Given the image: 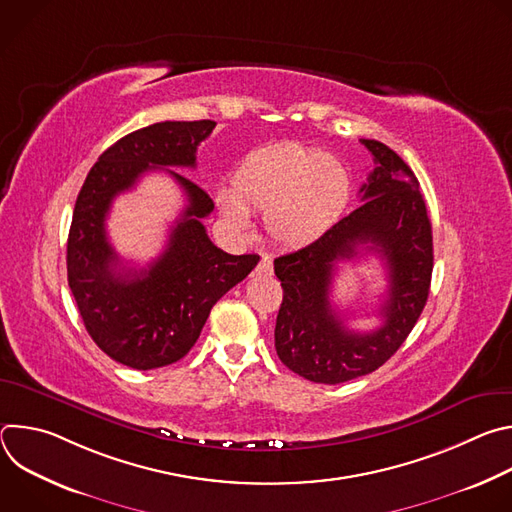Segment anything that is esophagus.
I'll return each mask as SVG.
<instances>
[{
    "label": "esophagus",
    "instance_id": "1",
    "mask_svg": "<svg viewBox=\"0 0 512 512\" xmlns=\"http://www.w3.org/2000/svg\"><path fill=\"white\" fill-rule=\"evenodd\" d=\"M273 271V261H271V257H263L261 261H259V265L255 267V273L257 275H269Z\"/></svg>",
    "mask_w": 512,
    "mask_h": 512
}]
</instances>
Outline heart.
Returning <instances> with one entry per match:
<instances>
[{"label": "heart", "mask_w": 512, "mask_h": 512, "mask_svg": "<svg viewBox=\"0 0 512 512\" xmlns=\"http://www.w3.org/2000/svg\"><path fill=\"white\" fill-rule=\"evenodd\" d=\"M350 190V176L338 160L302 143H273L239 162L221 210L239 231L251 227L249 212H261L277 243L302 247L336 225Z\"/></svg>", "instance_id": "b5f03b06"}]
</instances>
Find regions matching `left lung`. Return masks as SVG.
<instances>
[{"label":"left lung","mask_w":512,"mask_h":512,"mask_svg":"<svg viewBox=\"0 0 512 512\" xmlns=\"http://www.w3.org/2000/svg\"><path fill=\"white\" fill-rule=\"evenodd\" d=\"M360 143L375 160L360 186L362 204L308 247L273 261L283 287L275 350L289 371L312 383L338 385L377 371L405 342L429 296L433 237L419 182L385 143ZM360 246L388 267L384 324L362 335L343 326L327 298L333 263L353 258Z\"/></svg>","instance_id":"8db88e82"}]
</instances>
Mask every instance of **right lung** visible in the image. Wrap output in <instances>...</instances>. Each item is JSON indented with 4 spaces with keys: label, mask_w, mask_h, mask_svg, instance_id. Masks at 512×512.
Returning a JSON list of instances; mask_svg holds the SVG:
<instances>
[{
    "label": "right lung",
    "mask_w": 512,
    "mask_h": 512,
    "mask_svg": "<svg viewBox=\"0 0 512 512\" xmlns=\"http://www.w3.org/2000/svg\"><path fill=\"white\" fill-rule=\"evenodd\" d=\"M214 121H164L137 129L91 168L66 243L68 285L87 332L113 360L137 371L184 358L212 310L259 263V255H229L212 245L202 218L214 208L192 180L166 170L188 206L172 227L166 251L148 267L123 265L111 247L105 218L117 194L156 168H194L196 150Z\"/></svg>",
    "instance_id": "add662e5"
}]
</instances>
